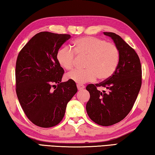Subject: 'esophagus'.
Wrapping results in <instances>:
<instances>
[{
	"instance_id": "34e87169",
	"label": "esophagus",
	"mask_w": 155,
	"mask_h": 155,
	"mask_svg": "<svg viewBox=\"0 0 155 155\" xmlns=\"http://www.w3.org/2000/svg\"><path fill=\"white\" fill-rule=\"evenodd\" d=\"M77 88L78 90H83L84 88H85V86L83 85H81V84H77Z\"/></svg>"
}]
</instances>
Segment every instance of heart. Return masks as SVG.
Returning a JSON list of instances; mask_svg holds the SVG:
<instances>
[{
  "label": "heart",
  "instance_id": "heart-1",
  "mask_svg": "<svg viewBox=\"0 0 155 155\" xmlns=\"http://www.w3.org/2000/svg\"><path fill=\"white\" fill-rule=\"evenodd\" d=\"M73 51L63 47L57 52V60L65 70H70L74 65L75 54L86 57L85 70H74L65 76L67 80L78 84L108 79L114 74L119 64L120 53L115 44L107 42L96 37H82L72 42Z\"/></svg>",
  "mask_w": 155,
  "mask_h": 155
}]
</instances>
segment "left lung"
I'll return each instance as SVG.
<instances>
[{"label": "left lung", "instance_id": "8db88e82", "mask_svg": "<svg viewBox=\"0 0 155 155\" xmlns=\"http://www.w3.org/2000/svg\"><path fill=\"white\" fill-rule=\"evenodd\" d=\"M103 33L110 37L118 48L119 64L108 79L87 86L90 98L86 111L96 124L108 127L122 120L133 108L141 85V67L135 50L121 37L111 32ZM98 87H104L107 91H98Z\"/></svg>", "mask_w": 155, "mask_h": 155}]
</instances>
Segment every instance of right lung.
<instances>
[{
    "instance_id": "obj_1",
    "label": "right lung",
    "mask_w": 155,
    "mask_h": 155,
    "mask_svg": "<svg viewBox=\"0 0 155 155\" xmlns=\"http://www.w3.org/2000/svg\"><path fill=\"white\" fill-rule=\"evenodd\" d=\"M70 38L68 34L40 32L18 54L15 65L17 96L26 115L38 127L58 124L68 103L77 92L74 82H61L64 70L56 57L57 51Z\"/></svg>"
}]
</instances>
